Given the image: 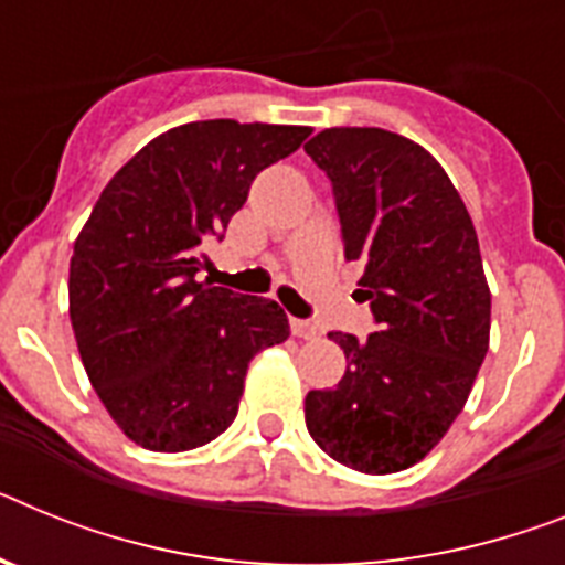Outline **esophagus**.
<instances>
[{"instance_id":"34e87169","label":"esophagus","mask_w":565,"mask_h":565,"mask_svg":"<svg viewBox=\"0 0 565 565\" xmlns=\"http://www.w3.org/2000/svg\"><path fill=\"white\" fill-rule=\"evenodd\" d=\"M290 330L296 339H316L319 335V327L307 319H290Z\"/></svg>"}]
</instances>
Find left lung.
<instances>
[{"label":"left lung","mask_w":565,"mask_h":565,"mask_svg":"<svg viewBox=\"0 0 565 565\" xmlns=\"http://www.w3.org/2000/svg\"><path fill=\"white\" fill-rule=\"evenodd\" d=\"M305 151L327 174L344 258L362 260L376 333H330L348 373L310 391L307 430L364 473L416 466L451 428L488 353L491 292L466 203L428 151L385 129H324Z\"/></svg>","instance_id":"obj_1"}]
</instances>
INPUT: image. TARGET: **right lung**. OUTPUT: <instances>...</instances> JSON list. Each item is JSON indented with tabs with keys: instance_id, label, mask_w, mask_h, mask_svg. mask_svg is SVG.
<instances>
[{
	"instance_id": "obj_1",
	"label": "right lung",
	"mask_w": 565,
	"mask_h": 565,
	"mask_svg": "<svg viewBox=\"0 0 565 565\" xmlns=\"http://www.w3.org/2000/svg\"><path fill=\"white\" fill-rule=\"evenodd\" d=\"M307 126L201 120L154 137L108 180L71 255L79 359L111 419L149 451H192L238 414L246 367L290 335L269 298L198 281L258 172Z\"/></svg>"
}]
</instances>
